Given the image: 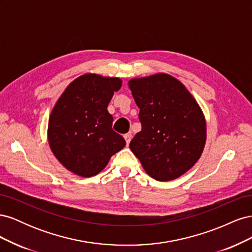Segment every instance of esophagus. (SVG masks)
Returning <instances> with one entry per match:
<instances>
[{"mask_svg": "<svg viewBox=\"0 0 252 252\" xmlns=\"http://www.w3.org/2000/svg\"><path fill=\"white\" fill-rule=\"evenodd\" d=\"M131 132H129V133H126L125 135H124V138H125V141H126V143H127V145H129V143H130V141H131Z\"/></svg>", "mask_w": 252, "mask_h": 252, "instance_id": "esophagus-1", "label": "esophagus"}]
</instances>
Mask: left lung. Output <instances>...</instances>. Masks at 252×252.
Segmentation results:
<instances>
[{"mask_svg":"<svg viewBox=\"0 0 252 252\" xmlns=\"http://www.w3.org/2000/svg\"><path fill=\"white\" fill-rule=\"evenodd\" d=\"M128 86L142 123L129 147L152 179L180 178L199 161L205 147L206 120L200 105L168 73L131 79Z\"/></svg>","mask_w":252,"mask_h":252,"instance_id":"left-lung-1","label":"left lung"}]
</instances>
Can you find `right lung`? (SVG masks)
Segmentation results:
<instances>
[{"label":"right lung","instance_id":"right-lung-1","mask_svg":"<svg viewBox=\"0 0 252 252\" xmlns=\"http://www.w3.org/2000/svg\"><path fill=\"white\" fill-rule=\"evenodd\" d=\"M120 78L85 73L73 80L53 106L47 138L53 156L67 170L83 178L100 173L123 149L124 138L112 129L107 107Z\"/></svg>","mask_w":252,"mask_h":252}]
</instances>
